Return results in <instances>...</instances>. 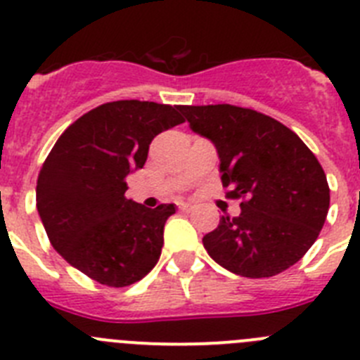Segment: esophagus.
Listing matches in <instances>:
<instances>
[{
    "mask_svg": "<svg viewBox=\"0 0 360 360\" xmlns=\"http://www.w3.org/2000/svg\"><path fill=\"white\" fill-rule=\"evenodd\" d=\"M192 208H193V206L188 205V202H179V210L190 212V210H192Z\"/></svg>",
    "mask_w": 360,
    "mask_h": 360,
    "instance_id": "34e87169",
    "label": "esophagus"
}]
</instances>
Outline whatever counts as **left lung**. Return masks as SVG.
<instances>
[{
    "instance_id": "left-lung-1",
    "label": "left lung",
    "mask_w": 360,
    "mask_h": 360,
    "mask_svg": "<svg viewBox=\"0 0 360 360\" xmlns=\"http://www.w3.org/2000/svg\"><path fill=\"white\" fill-rule=\"evenodd\" d=\"M193 132L208 137L221 159L228 199H240L237 217L223 215L202 237L206 252L226 270L274 277L311 248L330 208L321 162L293 130L236 105L179 106Z\"/></svg>"
}]
</instances>
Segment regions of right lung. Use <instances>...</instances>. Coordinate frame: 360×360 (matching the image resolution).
Returning a JSON list of instances; mask_svg holds the SVG:
<instances>
[{
    "label": "right lung",
    "mask_w": 360,
    "mask_h": 360,
    "mask_svg": "<svg viewBox=\"0 0 360 360\" xmlns=\"http://www.w3.org/2000/svg\"><path fill=\"white\" fill-rule=\"evenodd\" d=\"M184 123L177 106L123 99L96 106L61 134L43 162L36 205L50 245L96 283L123 288L141 281L162 248L176 212L124 198V177L143 168L158 134Z\"/></svg>",
    "instance_id": "right-lung-1"
}]
</instances>
